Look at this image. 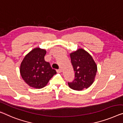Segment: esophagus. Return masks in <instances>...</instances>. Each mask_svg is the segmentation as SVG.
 <instances>
[{
  "label": "esophagus",
  "mask_w": 123,
  "mask_h": 123,
  "mask_svg": "<svg viewBox=\"0 0 123 123\" xmlns=\"http://www.w3.org/2000/svg\"><path fill=\"white\" fill-rule=\"evenodd\" d=\"M56 72L57 73H61L62 72V70L61 69H57L56 70Z\"/></svg>",
  "instance_id": "1"
}]
</instances>
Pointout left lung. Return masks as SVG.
Here are the masks:
<instances>
[{"label":"left lung","instance_id":"1","mask_svg":"<svg viewBox=\"0 0 123 123\" xmlns=\"http://www.w3.org/2000/svg\"><path fill=\"white\" fill-rule=\"evenodd\" d=\"M71 63L74 71V79L68 82L71 89L82 91L93 83L97 66L92 57L83 49H80L70 54Z\"/></svg>","mask_w":123,"mask_h":123}]
</instances>
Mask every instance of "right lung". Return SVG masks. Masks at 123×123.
I'll return each mask as SVG.
<instances>
[{
  "mask_svg": "<svg viewBox=\"0 0 123 123\" xmlns=\"http://www.w3.org/2000/svg\"><path fill=\"white\" fill-rule=\"evenodd\" d=\"M46 51L36 48L26 55L20 66V74L24 80L30 87L41 88L56 74L49 62H46L44 56Z\"/></svg>",
  "mask_w": 123,
  "mask_h": 123,
  "instance_id": "add662e5",
  "label": "right lung"
}]
</instances>
